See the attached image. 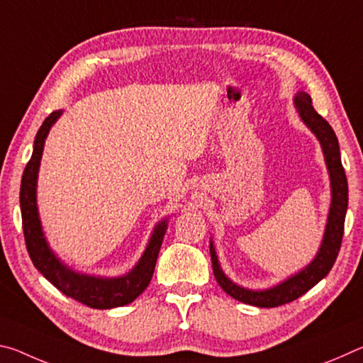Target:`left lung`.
<instances>
[{
	"instance_id": "1",
	"label": "left lung",
	"mask_w": 363,
	"mask_h": 363,
	"mask_svg": "<svg viewBox=\"0 0 363 363\" xmlns=\"http://www.w3.org/2000/svg\"><path fill=\"white\" fill-rule=\"evenodd\" d=\"M293 104L296 107L299 118L314 133V136L320 143L325 164H327L330 174L331 203L320 248H318L315 257L304 269H301L294 275H290V277L277 285L266 288V290H250V288L237 285L235 281L227 277L219 264L214 243L210 240L213 272L219 286L237 301L257 307H277L303 296L304 293L309 291L312 286H315L323 277H327V274L336 261L337 253H340L342 242L344 219H346L347 211V179L341 163L337 138L328 125V121L315 112L309 94L304 93V91H299L294 96Z\"/></svg>"
}]
</instances>
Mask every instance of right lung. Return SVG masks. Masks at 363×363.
I'll list each match as a JSON object with an SVG mask.
<instances>
[{
    "mask_svg": "<svg viewBox=\"0 0 363 363\" xmlns=\"http://www.w3.org/2000/svg\"><path fill=\"white\" fill-rule=\"evenodd\" d=\"M60 115H62V110H56L43 121L36 133L32 158L22 174L21 213L30 259L59 291H62L65 296L77 299L78 303L93 307V309H112V307L130 304L150 284L163 237L168 229V218L158 220L140 259L130 272L121 277H101V275L77 272L60 261L46 240L38 214V205H36V184H38L45 140Z\"/></svg>",
    "mask_w": 363,
    "mask_h": 363,
    "instance_id": "right-lung-1",
    "label": "right lung"
}]
</instances>
